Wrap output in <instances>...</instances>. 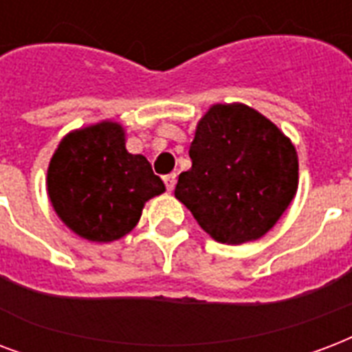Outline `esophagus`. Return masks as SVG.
<instances>
[{
  "mask_svg": "<svg viewBox=\"0 0 352 352\" xmlns=\"http://www.w3.org/2000/svg\"><path fill=\"white\" fill-rule=\"evenodd\" d=\"M164 182H166V188H168V192H171L177 184V175L175 173H170V175L164 177Z\"/></svg>",
  "mask_w": 352,
  "mask_h": 352,
  "instance_id": "1",
  "label": "esophagus"
}]
</instances>
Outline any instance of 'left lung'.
Segmentation results:
<instances>
[{
	"label": "left lung",
	"mask_w": 352,
	"mask_h": 352,
	"mask_svg": "<svg viewBox=\"0 0 352 352\" xmlns=\"http://www.w3.org/2000/svg\"><path fill=\"white\" fill-rule=\"evenodd\" d=\"M190 158L192 168L179 175L175 197L219 243L260 240L297 194L295 146L248 104H212L197 122Z\"/></svg>",
	"instance_id": "obj_1"
}]
</instances>
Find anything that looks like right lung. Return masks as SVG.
<instances>
[{"label": "right lung", "mask_w": 352, "mask_h": 352, "mask_svg": "<svg viewBox=\"0 0 352 352\" xmlns=\"http://www.w3.org/2000/svg\"><path fill=\"white\" fill-rule=\"evenodd\" d=\"M122 123L103 120L64 136L47 166L45 190L60 221L80 238L111 243L136 227L166 186L144 155L125 147Z\"/></svg>", "instance_id": "1"}]
</instances>
